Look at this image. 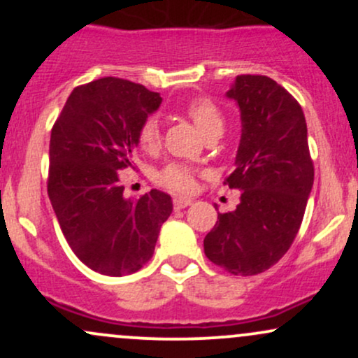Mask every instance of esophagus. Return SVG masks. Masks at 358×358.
Wrapping results in <instances>:
<instances>
[{
  "label": "esophagus",
  "mask_w": 358,
  "mask_h": 358,
  "mask_svg": "<svg viewBox=\"0 0 358 358\" xmlns=\"http://www.w3.org/2000/svg\"><path fill=\"white\" fill-rule=\"evenodd\" d=\"M188 205H192V199H185V196H175L173 199V207L176 210L188 207Z\"/></svg>",
  "instance_id": "1"
}]
</instances>
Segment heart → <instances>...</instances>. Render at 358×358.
Returning <instances> with one entry per match:
<instances>
[{"instance_id": "1", "label": "heart", "mask_w": 358, "mask_h": 358, "mask_svg": "<svg viewBox=\"0 0 358 358\" xmlns=\"http://www.w3.org/2000/svg\"><path fill=\"white\" fill-rule=\"evenodd\" d=\"M187 116L195 122V126L202 131L203 136L222 131L224 127V116H222L219 106L207 97H196L190 101L185 108ZM136 141L141 150L151 151L158 150L159 146V127L155 117H146L138 127ZM156 182L166 190L175 193H190L196 185V170H193L183 163H170L156 175Z\"/></svg>"}]
</instances>
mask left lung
<instances>
[{
    "instance_id": "obj_1",
    "label": "left lung",
    "mask_w": 358,
    "mask_h": 358,
    "mask_svg": "<svg viewBox=\"0 0 358 358\" xmlns=\"http://www.w3.org/2000/svg\"><path fill=\"white\" fill-rule=\"evenodd\" d=\"M241 109L236 168L224 185L241 192L236 210L219 213L203 239L213 264L234 276L264 273L287 252L313 187L301 106L276 80L237 76L227 92Z\"/></svg>"
}]
</instances>
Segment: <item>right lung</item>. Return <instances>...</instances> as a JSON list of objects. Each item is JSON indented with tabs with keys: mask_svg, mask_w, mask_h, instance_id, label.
<instances>
[{
	"mask_svg": "<svg viewBox=\"0 0 358 358\" xmlns=\"http://www.w3.org/2000/svg\"><path fill=\"white\" fill-rule=\"evenodd\" d=\"M159 104L145 85L104 77L73 89L52 127L48 199L73 254L106 276L141 269L173 210L159 190L124 199L117 173L133 168L138 127Z\"/></svg>",
	"mask_w": 358,
	"mask_h": 358,
	"instance_id": "right-lung-1",
	"label": "right lung"
}]
</instances>
